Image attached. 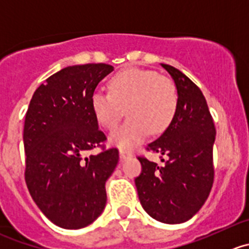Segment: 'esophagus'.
Wrapping results in <instances>:
<instances>
[{
	"instance_id": "obj_1",
	"label": "esophagus",
	"mask_w": 249,
	"mask_h": 249,
	"mask_svg": "<svg viewBox=\"0 0 249 249\" xmlns=\"http://www.w3.org/2000/svg\"><path fill=\"white\" fill-rule=\"evenodd\" d=\"M129 157H131V153H130V152H126V151H123V149H120V158L126 159V158H129Z\"/></svg>"
}]
</instances>
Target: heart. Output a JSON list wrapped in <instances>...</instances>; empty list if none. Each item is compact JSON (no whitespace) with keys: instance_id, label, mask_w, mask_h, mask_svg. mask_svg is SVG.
<instances>
[{"instance_id":"1","label":"heart","mask_w":249,"mask_h":249,"mask_svg":"<svg viewBox=\"0 0 249 249\" xmlns=\"http://www.w3.org/2000/svg\"><path fill=\"white\" fill-rule=\"evenodd\" d=\"M108 89L109 93H93L91 108L98 124L108 130L117 126L126 109L129 119L109 135L110 143L122 149L136 147L149 131H165L178 110L175 85L156 71L125 69L110 79Z\"/></svg>"}]
</instances>
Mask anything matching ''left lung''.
Returning a JSON list of instances; mask_svg holds the SVG:
<instances>
[{
	"label": "left lung",
	"instance_id": "8db88e82",
	"mask_svg": "<svg viewBox=\"0 0 249 249\" xmlns=\"http://www.w3.org/2000/svg\"><path fill=\"white\" fill-rule=\"evenodd\" d=\"M178 90V110L168 129L146 147L164 157L163 165L139 157L140 202L148 215L164 224L191 219L207 201L214 181L215 126L198 86L178 69L161 64Z\"/></svg>",
	"mask_w": 249,
	"mask_h": 249
}]
</instances>
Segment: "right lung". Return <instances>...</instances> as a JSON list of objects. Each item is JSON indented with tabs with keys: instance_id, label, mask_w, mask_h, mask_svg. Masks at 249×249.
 <instances>
[{
	"instance_id": "right-lung-1",
	"label": "right lung",
	"mask_w": 249,
	"mask_h": 249,
	"mask_svg": "<svg viewBox=\"0 0 249 249\" xmlns=\"http://www.w3.org/2000/svg\"><path fill=\"white\" fill-rule=\"evenodd\" d=\"M113 69L105 63L67 67L41 84L29 105L23 135L25 182L38 209L59 228H85L106 207V181L119 152L85 154L106 140L91 97Z\"/></svg>"
}]
</instances>
